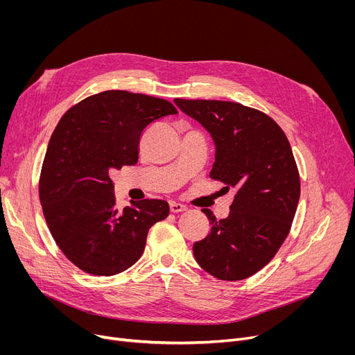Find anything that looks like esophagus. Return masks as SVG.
Returning a JSON list of instances; mask_svg holds the SVG:
<instances>
[{
	"label": "esophagus",
	"mask_w": 355,
	"mask_h": 355,
	"mask_svg": "<svg viewBox=\"0 0 355 355\" xmlns=\"http://www.w3.org/2000/svg\"><path fill=\"white\" fill-rule=\"evenodd\" d=\"M170 210H171V213H181V211L187 210V207L182 206V204H180V202L171 201V202H170Z\"/></svg>",
	"instance_id": "esophagus-1"
}]
</instances>
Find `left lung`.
<instances>
[{"mask_svg":"<svg viewBox=\"0 0 355 355\" xmlns=\"http://www.w3.org/2000/svg\"><path fill=\"white\" fill-rule=\"evenodd\" d=\"M216 144L210 178L236 196L226 218L207 209L210 233L193 246L197 263L220 281H241L263 269L291 232L301 196L291 144L270 116L225 101L175 99Z\"/></svg>","mask_w":355,"mask_h":355,"instance_id":"8db88e82","label":"left lung"}]
</instances>
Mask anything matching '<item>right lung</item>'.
Wrapping results in <instances>:
<instances>
[{
	"instance_id": "obj_1",
	"label": "right lung",
	"mask_w": 355,
	"mask_h": 355,
	"mask_svg": "<svg viewBox=\"0 0 355 355\" xmlns=\"http://www.w3.org/2000/svg\"><path fill=\"white\" fill-rule=\"evenodd\" d=\"M164 99L106 90L71 106L50 138L39 181L49 230L70 262L89 275L132 266L155 223L170 214L164 200L116 209L109 174L138 162L139 141L153 122L175 115Z\"/></svg>"
}]
</instances>
